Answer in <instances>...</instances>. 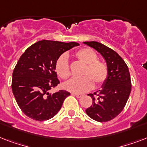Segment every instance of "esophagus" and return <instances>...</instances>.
Returning a JSON list of instances; mask_svg holds the SVG:
<instances>
[{
    "instance_id": "1",
    "label": "esophagus",
    "mask_w": 147,
    "mask_h": 147,
    "mask_svg": "<svg viewBox=\"0 0 147 147\" xmlns=\"http://www.w3.org/2000/svg\"><path fill=\"white\" fill-rule=\"evenodd\" d=\"M71 94H72V95H75L76 98H80L83 96L82 94H76V93H71Z\"/></svg>"
}]
</instances>
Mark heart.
Returning a JSON list of instances; mask_svg holds the SVG:
<instances>
[{"mask_svg":"<svg viewBox=\"0 0 147 147\" xmlns=\"http://www.w3.org/2000/svg\"><path fill=\"white\" fill-rule=\"evenodd\" d=\"M76 56L85 64L82 75L80 78H72L65 84V88L69 92L80 94L92 89L94 82L97 85L105 82L108 76L107 65L98 59V55L90 48H82L76 52ZM55 69L60 78L66 80L71 76L68 56L62 54L58 58L55 62Z\"/></svg>","mask_w":147,"mask_h":147,"instance_id":"obj_1","label":"heart"}]
</instances>
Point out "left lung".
Wrapping results in <instances>:
<instances>
[{
    "label": "left lung",
    "mask_w": 147,
    "mask_h": 147,
    "mask_svg": "<svg viewBox=\"0 0 147 147\" xmlns=\"http://www.w3.org/2000/svg\"><path fill=\"white\" fill-rule=\"evenodd\" d=\"M84 43L100 53L108 69V76L103 83L102 88L94 94H88L92 97L93 102L85 111L98 122L111 121L123 111L130 96L131 80L129 69L123 59L109 47L94 41Z\"/></svg>",
    "instance_id": "1"
}]
</instances>
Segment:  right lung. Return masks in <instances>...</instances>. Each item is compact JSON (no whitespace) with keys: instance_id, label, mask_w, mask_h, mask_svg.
Masks as SVG:
<instances>
[{"instance_id":"add662e5","label":"right lung","mask_w":147,"mask_h":147,"mask_svg":"<svg viewBox=\"0 0 147 147\" xmlns=\"http://www.w3.org/2000/svg\"><path fill=\"white\" fill-rule=\"evenodd\" d=\"M78 42L42 40L27 48L18 60L12 78L13 94L21 111L38 121L52 118L61 109L70 93L64 90L50 93L59 84L55 65L65 51Z\"/></svg>"}]
</instances>
